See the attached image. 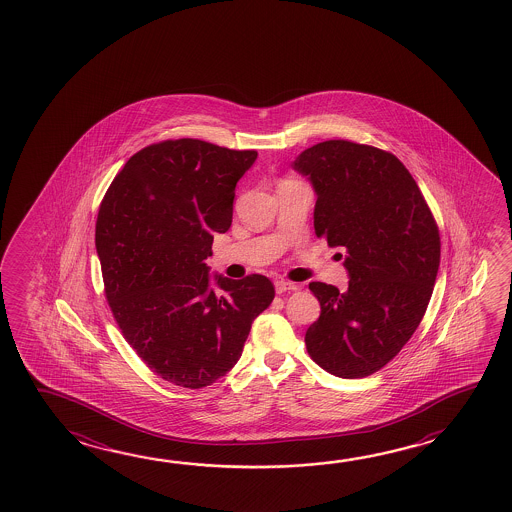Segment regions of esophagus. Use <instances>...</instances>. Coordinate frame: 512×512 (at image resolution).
<instances>
[{"label": "esophagus", "mask_w": 512, "mask_h": 512, "mask_svg": "<svg viewBox=\"0 0 512 512\" xmlns=\"http://www.w3.org/2000/svg\"><path fill=\"white\" fill-rule=\"evenodd\" d=\"M274 287H276V292H278V294L298 289V285H296V283H290V281H285V279H279V281H276V283H274Z\"/></svg>", "instance_id": "1"}]
</instances>
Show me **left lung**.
<instances>
[{"label": "left lung", "mask_w": 512, "mask_h": 512, "mask_svg": "<svg viewBox=\"0 0 512 512\" xmlns=\"http://www.w3.org/2000/svg\"><path fill=\"white\" fill-rule=\"evenodd\" d=\"M292 169L314 187V229L346 251L350 278L344 292L308 285L321 303L305 335L308 354L343 379L372 375L428 308L440 265L437 223L408 169L382 149L326 140L299 153Z\"/></svg>", "instance_id": "left-lung-1"}]
</instances>
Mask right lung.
<instances>
[{
	"label": "right lung",
	"mask_w": 512,
	"mask_h": 512,
	"mask_svg": "<svg viewBox=\"0 0 512 512\" xmlns=\"http://www.w3.org/2000/svg\"><path fill=\"white\" fill-rule=\"evenodd\" d=\"M256 158L204 140L153 144L126 162L99 209L95 249L113 317L140 359L175 386L222 379L274 299L269 278L236 281L205 263Z\"/></svg>",
	"instance_id": "add662e5"
}]
</instances>
